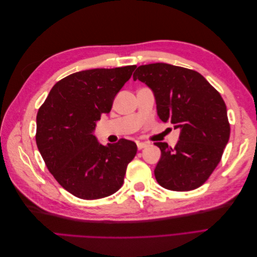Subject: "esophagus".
<instances>
[{
    "label": "esophagus",
    "mask_w": 257,
    "mask_h": 257,
    "mask_svg": "<svg viewBox=\"0 0 257 257\" xmlns=\"http://www.w3.org/2000/svg\"><path fill=\"white\" fill-rule=\"evenodd\" d=\"M149 146V143H146V142H137V148L138 150H142L144 148Z\"/></svg>",
    "instance_id": "obj_1"
}]
</instances>
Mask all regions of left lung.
I'll use <instances>...</instances> for the list:
<instances>
[{"label":"left lung","mask_w":257,"mask_h":257,"mask_svg":"<svg viewBox=\"0 0 257 257\" xmlns=\"http://www.w3.org/2000/svg\"><path fill=\"white\" fill-rule=\"evenodd\" d=\"M149 87L158 115L180 130L175 148L155 143L161 159L154 176L163 188L192 191L206 182L219 164L230 127L220 93L199 73L166 63L138 66L133 75Z\"/></svg>","instance_id":"1"}]
</instances>
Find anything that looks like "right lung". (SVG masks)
<instances>
[{
  "instance_id": "obj_1",
  "label": "right lung",
  "mask_w": 257,
  "mask_h": 257,
  "mask_svg": "<svg viewBox=\"0 0 257 257\" xmlns=\"http://www.w3.org/2000/svg\"><path fill=\"white\" fill-rule=\"evenodd\" d=\"M135 68H94L68 75L53 85L37 112L38 150L54 179L76 197L103 198L123 184L136 144L122 138L104 146L93 133Z\"/></svg>"
}]
</instances>
